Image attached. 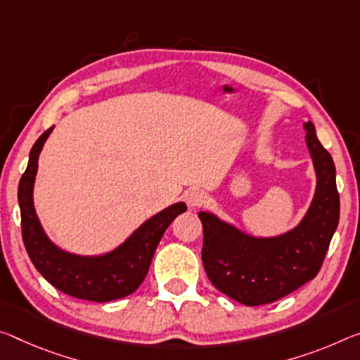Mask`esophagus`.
I'll return each instance as SVG.
<instances>
[{"label": "esophagus", "instance_id": "esophagus-1", "mask_svg": "<svg viewBox=\"0 0 360 360\" xmlns=\"http://www.w3.org/2000/svg\"><path fill=\"white\" fill-rule=\"evenodd\" d=\"M184 200L189 208H198L207 202V193L200 189H192L184 193Z\"/></svg>", "mask_w": 360, "mask_h": 360}]
</instances>
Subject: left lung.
I'll use <instances>...</instances> for the list:
<instances>
[{"label":"left lung","mask_w":360,"mask_h":360,"mask_svg":"<svg viewBox=\"0 0 360 360\" xmlns=\"http://www.w3.org/2000/svg\"><path fill=\"white\" fill-rule=\"evenodd\" d=\"M303 127L317 184L298 226L276 237H255L210 211L198 213L203 224L202 261L210 282L245 306L274 303L312 281L338 227L333 158L319 142L312 122Z\"/></svg>","instance_id":"obj_1"}]
</instances>
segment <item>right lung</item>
Instances as JSON below:
<instances>
[{
  "mask_svg": "<svg viewBox=\"0 0 360 360\" xmlns=\"http://www.w3.org/2000/svg\"><path fill=\"white\" fill-rule=\"evenodd\" d=\"M39 136L28 157L25 173L19 182L22 238L28 256L38 272L65 295L73 298L105 303L124 298L139 288L149 272L157 245L174 218L187 210L184 202L174 203L136 229L112 252L98 256L68 253L49 240L33 205V186L38 171V158L51 131Z\"/></svg>",
  "mask_w": 360,
  "mask_h": 360,
  "instance_id": "obj_1",
  "label": "right lung"
}]
</instances>
